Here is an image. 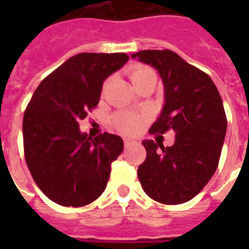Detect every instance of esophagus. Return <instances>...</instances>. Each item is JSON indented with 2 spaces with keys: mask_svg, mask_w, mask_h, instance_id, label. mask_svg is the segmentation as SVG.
<instances>
[{
  "mask_svg": "<svg viewBox=\"0 0 249 249\" xmlns=\"http://www.w3.org/2000/svg\"><path fill=\"white\" fill-rule=\"evenodd\" d=\"M133 144H137V141L133 140V139H124V145L125 146L133 145Z\"/></svg>",
  "mask_w": 249,
  "mask_h": 249,
  "instance_id": "34e87169",
  "label": "esophagus"
}]
</instances>
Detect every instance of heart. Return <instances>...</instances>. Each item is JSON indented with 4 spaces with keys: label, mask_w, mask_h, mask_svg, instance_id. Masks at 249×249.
Listing matches in <instances>:
<instances>
[{
    "label": "heart",
    "mask_w": 249,
    "mask_h": 249,
    "mask_svg": "<svg viewBox=\"0 0 249 249\" xmlns=\"http://www.w3.org/2000/svg\"><path fill=\"white\" fill-rule=\"evenodd\" d=\"M149 73H155V71L146 68V66H135L132 71H130V78L132 81H137L139 78L144 77L145 74H149ZM114 126L123 132V133H135L141 128V124H142V119L141 116L135 113H129V112H123V113H119L116 117H114Z\"/></svg>",
    "instance_id": "heart-1"
}]
</instances>
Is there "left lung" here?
Here are the masks:
<instances>
[{
    "label": "left lung",
    "mask_w": 249,
    "mask_h": 249,
    "mask_svg": "<svg viewBox=\"0 0 249 249\" xmlns=\"http://www.w3.org/2000/svg\"><path fill=\"white\" fill-rule=\"evenodd\" d=\"M132 58L155 68L164 85L161 113L151 133L172 129L176 140L164 148L144 140L145 161L137 171L141 187L153 200L181 204L203 189L219 164L227 117L211 77L172 51H140Z\"/></svg>",
    "instance_id": "left-lung-1"
}]
</instances>
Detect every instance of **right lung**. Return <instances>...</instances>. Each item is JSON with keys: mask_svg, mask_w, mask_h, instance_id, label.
<instances>
[{"mask_svg": "<svg viewBox=\"0 0 249 249\" xmlns=\"http://www.w3.org/2000/svg\"><path fill=\"white\" fill-rule=\"evenodd\" d=\"M125 53H78L37 87L25 110L24 151L32 178L64 207H82L101 196L110 164L124 141L104 133L92 139L80 120L97 107L104 81L126 64Z\"/></svg>", "mask_w": 249, "mask_h": 249, "instance_id": "add662e5", "label": "right lung"}]
</instances>
